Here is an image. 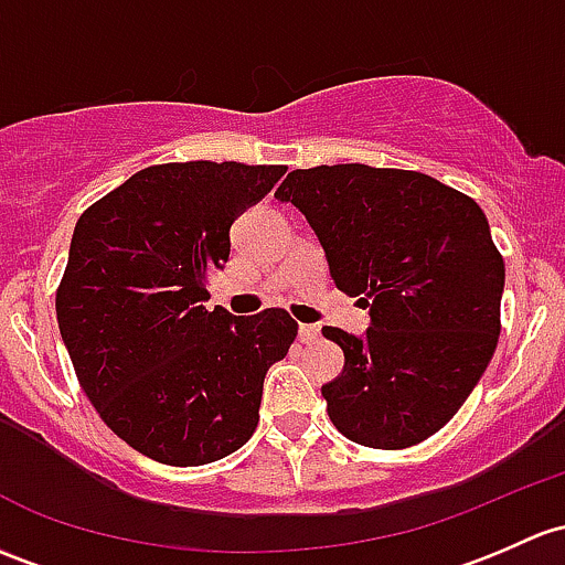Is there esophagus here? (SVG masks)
Returning a JSON list of instances; mask_svg holds the SVG:
<instances>
[{"instance_id":"1","label":"esophagus","mask_w":565,"mask_h":565,"mask_svg":"<svg viewBox=\"0 0 565 565\" xmlns=\"http://www.w3.org/2000/svg\"><path fill=\"white\" fill-rule=\"evenodd\" d=\"M319 338V328L313 324H300V341L302 343H313Z\"/></svg>"}]
</instances>
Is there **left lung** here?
<instances>
[{
	"instance_id": "8db88e82",
	"label": "left lung",
	"mask_w": 565,
	"mask_h": 565,
	"mask_svg": "<svg viewBox=\"0 0 565 565\" xmlns=\"http://www.w3.org/2000/svg\"><path fill=\"white\" fill-rule=\"evenodd\" d=\"M276 198L306 213L330 276L371 308L365 338L324 384L332 425L373 449H406L441 430L482 379L501 335L503 257L484 211L417 170L319 164L292 170Z\"/></svg>"
}]
</instances>
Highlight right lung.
I'll use <instances>...</instances> for the list:
<instances>
[{"instance_id": "right-lung-1", "label": "right lung", "mask_w": 565, "mask_h": 565, "mask_svg": "<svg viewBox=\"0 0 565 565\" xmlns=\"http://www.w3.org/2000/svg\"><path fill=\"white\" fill-rule=\"evenodd\" d=\"M284 164H151L81 213L56 289V319L103 423L164 466H205L252 438L265 373L298 322L207 311V276L230 259L237 213Z\"/></svg>"}]
</instances>
